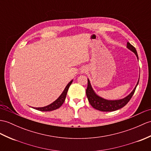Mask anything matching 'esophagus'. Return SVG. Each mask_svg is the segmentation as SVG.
Instances as JSON below:
<instances>
[{
  "mask_svg": "<svg viewBox=\"0 0 151 151\" xmlns=\"http://www.w3.org/2000/svg\"><path fill=\"white\" fill-rule=\"evenodd\" d=\"M86 71H87V69H86V68L83 67V68H82L81 69V72H82V73H86Z\"/></svg>",
  "mask_w": 151,
  "mask_h": 151,
  "instance_id": "34e87169",
  "label": "esophagus"
}]
</instances>
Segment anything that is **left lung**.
Instances as JSON below:
<instances>
[{
    "label": "left lung",
    "instance_id": "left-lung-1",
    "mask_svg": "<svg viewBox=\"0 0 151 151\" xmlns=\"http://www.w3.org/2000/svg\"><path fill=\"white\" fill-rule=\"evenodd\" d=\"M127 47L129 50L132 51L133 52H134V54L136 55V57H137L138 60V53L135 47L129 42H127ZM138 82L139 80L132 91L127 96L125 97L124 99L117 100H108L98 96L97 94L94 93L91 87V85L89 80L87 79V83H87V87L86 89V95L87 97V99L89 100V102L91 105V106L93 108L96 109L99 111L104 112L114 111L124 107L125 105L129 102V100L131 99L132 95L135 92V90L136 87L138 86Z\"/></svg>",
    "mask_w": 151,
    "mask_h": 151
}]
</instances>
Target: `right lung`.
I'll use <instances>...</instances> for the list:
<instances>
[{"label": "right lung", "instance_id": "right-lung-1", "mask_svg": "<svg viewBox=\"0 0 151 151\" xmlns=\"http://www.w3.org/2000/svg\"><path fill=\"white\" fill-rule=\"evenodd\" d=\"M72 82H73V80H71V81L70 82L67 86H66L65 89L64 90L63 93L61 94V95L60 96L58 99L54 101V102H52L50 105H49V106H47L45 107H35V109L37 110L40 111H53L55 109H58L60 107H61L63 103L64 102L66 95H67L68 91L69 89V87L70 86H71Z\"/></svg>", "mask_w": 151, "mask_h": 151}]
</instances>
